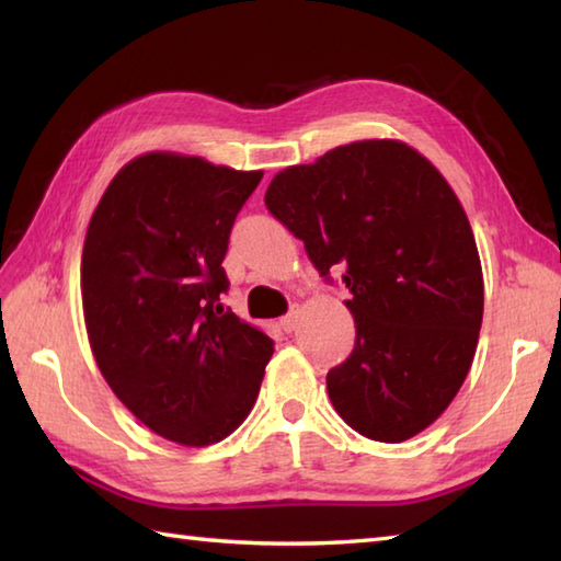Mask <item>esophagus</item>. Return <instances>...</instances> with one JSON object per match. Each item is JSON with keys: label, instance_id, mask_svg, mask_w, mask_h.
Segmentation results:
<instances>
[{"label": "esophagus", "instance_id": "obj_1", "mask_svg": "<svg viewBox=\"0 0 561 561\" xmlns=\"http://www.w3.org/2000/svg\"><path fill=\"white\" fill-rule=\"evenodd\" d=\"M299 318H301V308L299 306H294L291 311L284 316L282 320H279V325H282V330H287V332H294L296 328H299Z\"/></svg>", "mask_w": 561, "mask_h": 561}]
</instances>
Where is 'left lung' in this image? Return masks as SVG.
I'll use <instances>...</instances> for the list:
<instances>
[{"label": "left lung", "mask_w": 561, "mask_h": 561, "mask_svg": "<svg viewBox=\"0 0 561 561\" xmlns=\"http://www.w3.org/2000/svg\"><path fill=\"white\" fill-rule=\"evenodd\" d=\"M265 205L352 291L356 342L328 374L332 408L383 444L424 432L468 376L484 311L478 243L446 178L404 141L362 139L279 171Z\"/></svg>", "instance_id": "8db88e82"}]
</instances>
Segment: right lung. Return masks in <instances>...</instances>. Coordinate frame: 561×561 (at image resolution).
<instances>
[{"label":"right lung","instance_id":"add662e5","mask_svg":"<svg viewBox=\"0 0 561 561\" xmlns=\"http://www.w3.org/2000/svg\"><path fill=\"white\" fill-rule=\"evenodd\" d=\"M262 171L149 151L93 209L81 253L83 320L105 383L153 434L202 448L253 410L274 352L224 311L229 233Z\"/></svg>","mask_w":561,"mask_h":561}]
</instances>
